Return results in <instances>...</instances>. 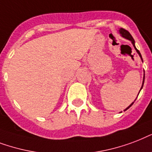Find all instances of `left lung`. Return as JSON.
<instances>
[{"instance_id": "8db88e82", "label": "left lung", "mask_w": 152, "mask_h": 152, "mask_svg": "<svg viewBox=\"0 0 152 152\" xmlns=\"http://www.w3.org/2000/svg\"><path fill=\"white\" fill-rule=\"evenodd\" d=\"M119 31V33H120V35H121V36H122L123 38L126 39H128V40H129V41H131V43H132V45H133L134 48H135V50H136V52L138 53V55H140V57L141 60H142V62H143V58H142V56H141L140 52V51H139V50H137V49H136V46H135V40H134V39L132 38V36H131V34L129 33V31H126L125 29H124V28H120V29H119V31ZM143 72H144V71H143ZM144 77H145V74L143 73V83H142V86H141V88H140V90H141V89H142V88H143V83H144ZM139 94H140V93H139ZM138 95H139V94H138ZM137 97H138V96H137ZM136 98H137V97H136ZM136 100H135V101H136ZM135 101H134V102H135ZM133 103H134V102H132V104H130V105H129V107H127L126 109H124V111H126L127 109H129V108H130V107H131L132 105L133 104Z\"/></svg>"}]
</instances>
